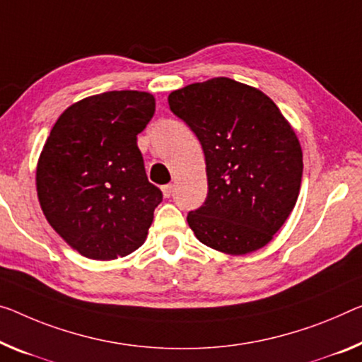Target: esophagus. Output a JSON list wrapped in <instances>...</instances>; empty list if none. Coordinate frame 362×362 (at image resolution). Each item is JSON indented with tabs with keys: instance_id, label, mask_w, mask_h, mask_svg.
<instances>
[{
	"instance_id": "obj_1",
	"label": "esophagus",
	"mask_w": 362,
	"mask_h": 362,
	"mask_svg": "<svg viewBox=\"0 0 362 362\" xmlns=\"http://www.w3.org/2000/svg\"><path fill=\"white\" fill-rule=\"evenodd\" d=\"M162 191H163V196H165V197H170V196H173L175 186H173V185H165V186L162 187Z\"/></svg>"
}]
</instances>
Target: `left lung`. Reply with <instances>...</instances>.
<instances>
[{"mask_svg":"<svg viewBox=\"0 0 362 362\" xmlns=\"http://www.w3.org/2000/svg\"><path fill=\"white\" fill-rule=\"evenodd\" d=\"M205 155L209 192L187 223L205 246L243 255L264 247L296 205L303 150L293 127L259 88L228 77L168 97Z\"/></svg>","mask_w":362,"mask_h":362,"instance_id":"left-lung-1","label":"left lung"}]
</instances>
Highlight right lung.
<instances>
[{
  "label": "right lung",
  "mask_w": 362,
  "mask_h": 362,
  "mask_svg": "<svg viewBox=\"0 0 362 362\" xmlns=\"http://www.w3.org/2000/svg\"><path fill=\"white\" fill-rule=\"evenodd\" d=\"M155 113L147 92L87 97L54 123L37 165V194L48 223L95 260L141 247L163 194L148 182L137 134Z\"/></svg>",
  "instance_id": "add662e5"
}]
</instances>
